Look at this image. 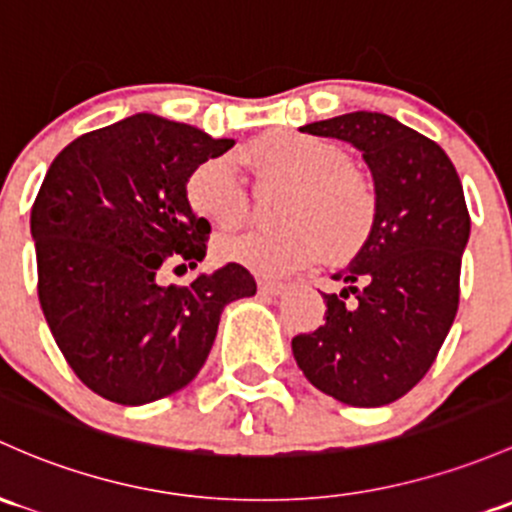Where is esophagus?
Wrapping results in <instances>:
<instances>
[{
    "label": "esophagus",
    "instance_id": "obj_1",
    "mask_svg": "<svg viewBox=\"0 0 512 512\" xmlns=\"http://www.w3.org/2000/svg\"><path fill=\"white\" fill-rule=\"evenodd\" d=\"M257 289H260L262 297H279V294H284L287 284L272 282V279H260V282H257Z\"/></svg>",
    "mask_w": 512,
    "mask_h": 512
}]
</instances>
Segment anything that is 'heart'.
<instances>
[{"instance_id": "b5f03b06", "label": "heart", "mask_w": 512, "mask_h": 512, "mask_svg": "<svg viewBox=\"0 0 512 512\" xmlns=\"http://www.w3.org/2000/svg\"><path fill=\"white\" fill-rule=\"evenodd\" d=\"M235 161L250 166L260 181L287 186L274 206V220L282 225L218 238L220 260L282 277L324 255L343 260L368 240L375 191L341 144L299 129H267L235 149V159L223 154L198 161L186 176V203L220 230L238 228L250 208Z\"/></svg>"}]
</instances>
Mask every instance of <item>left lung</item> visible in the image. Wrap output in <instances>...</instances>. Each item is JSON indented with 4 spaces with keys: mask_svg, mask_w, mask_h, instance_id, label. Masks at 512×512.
<instances>
[{
    "mask_svg": "<svg viewBox=\"0 0 512 512\" xmlns=\"http://www.w3.org/2000/svg\"><path fill=\"white\" fill-rule=\"evenodd\" d=\"M301 132L351 142L375 181V223L324 294L326 324L292 338L306 380L353 407L400 400L427 375L459 309L471 215L444 149L383 112H348Z\"/></svg>",
    "mask_w": 512,
    "mask_h": 512,
    "instance_id": "8db88e82",
    "label": "left lung"
}]
</instances>
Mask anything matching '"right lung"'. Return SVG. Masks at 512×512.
Listing matches in <instances>:
<instances>
[{"instance_id": "right-lung-1", "label": "right lung", "mask_w": 512, "mask_h": 512, "mask_svg": "<svg viewBox=\"0 0 512 512\" xmlns=\"http://www.w3.org/2000/svg\"><path fill=\"white\" fill-rule=\"evenodd\" d=\"M235 139L139 112L73 139L31 208L39 301L80 383L117 405L174 395L198 375L230 301L257 284L240 265L159 284L206 257L211 223L186 203V176Z\"/></svg>"}]
</instances>
